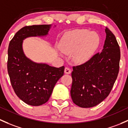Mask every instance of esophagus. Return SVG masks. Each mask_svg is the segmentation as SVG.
I'll return each instance as SVG.
<instances>
[{
    "label": "esophagus",
    "instance_id": "1",
    "mask_svg": "<svg viewBox=\"0 0 128 128\" xmlns=\"http://www.w3.org/2000/svg\"><path fill=\"white\" fill-rule=\"evenodd\" d=\"M71 69L70 68H65V70H64V72H65V74H70L71 73Z\"/></svg>",
    "mask_w": 128,
    "mask_h": 128
}]
</instances>
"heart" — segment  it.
I'll return each mask as SVG.
<instances>
[{"label": "heart", "mask_w": 128, "mask_h": 128, "mask_svg": "<svg viewBox=\"0 0 128 128\" xmlns=\"http://www.w3.org/2000/svg\"><path fill=\"white\" fill-rule=\"evenodd\" d=\"M99 37L87 29H76L66 32L60 42V50L66 54H74L73 58L78 63L90 60L99 45Z\"/></svg>", "instance_id": "obj_1"}]
</instances>
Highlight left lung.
Returning <instances> with one entry per match:
<instances>
[{"mask_svg": "<svg viewBox=\"0 0 128 128\" xmlns=\"http://www.w3.org/2000/svg\"><path fill=\"white\" fill-rule=\"evenodd\" d=\"M106 38L100 53L81 65L73 67L70 95L74 103L90 108L102 102L117 78L120 49L115 36L106 28Z\"/></svg>", "mask_w": 128, "mask_h": 128, "instance_id": "8db88e82", "label": "left lung"}]
</instances>
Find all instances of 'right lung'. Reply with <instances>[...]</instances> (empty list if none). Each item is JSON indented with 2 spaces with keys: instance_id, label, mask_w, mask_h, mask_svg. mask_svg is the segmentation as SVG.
I'll return each instance as SVG.
<instances>
[{
  "instance_id": "add662e5",
  "label": "right lung",
  "mask_w": 128,
  "mask_h": 128,
  "mask_svg": "<svg viewBox=\"0 0 128 128\" xmlns=\"http://www.w3.org/2000/svg\"><path fill=\"white\" fill-rule=\"evenodd\" d=\"M51 24L27 26L11 40L8 49L7 69L14 92L27 104L38 106L46 103L56 82L64 75V66L60 68L30 60L22 50V41L29 37L48 34Z\"/></svg>"
}]
</instances>
